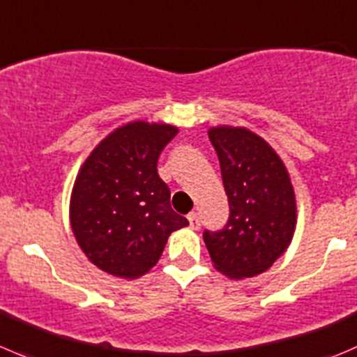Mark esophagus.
Returning <instances> with one entry per match:
<instances>
[{"mask_svg":"<svg viewBox=\"0 0 357 357\" xmlns=\"http://www.w3.org/2000/svg\"><path fill=\"white\" fill-rule=\"evenodd\" d=\"M188 221H190V228H193V230H197V228L200 227V218L197 213H190Z\"/></svg>","mask_w":357,"mask_h":357,"instance_id":"esophagus-1","label":"esophagus"}]
</instances>
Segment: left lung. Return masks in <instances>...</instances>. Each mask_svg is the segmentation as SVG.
<instances>
[{
    "instance_id": "obj_1",
    "label": "left lung",
    "mask_w": 357,
    "mask_h": 357,
    "mask_svg": "<svg viewBox=\"0 0 357 357\" xmlns=\"http://www.w3.org/2000/svg\"><path fill=\"white\" fill-rule=\"evenodd\" d=\"M220 158L230 206L227 227L204 231L218 272L230 279L268 271L289 248L296 228V197L278 151L248 127L216 126L207 130Z\"/></svg>"
}]
</instances>
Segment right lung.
Instances as JSON below:
<instances>
[{
    "instance_id": "1",
    "label": "right lung",
    "mask_w": 357,
    "mask_h": 357,
    "mask_svg": "<svg viewBox=\"0 0 357 357\" xmlns=\"http://www.w3.org/2000/svg\"><path fill=\"white\" fill-rule=\"evenodd\" d=\"M178 134L169 123L132 120L108 134L76 174L69 221L79 249L102 272L137 279L160 259L188 220L171 207L158 155Z\"/></svg>"
}]
</instances>
